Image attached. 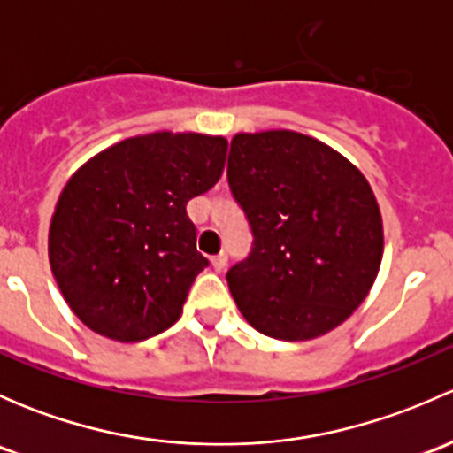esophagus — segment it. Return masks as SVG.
Instances as JSON below:
<instances>
[{
    "instance_id": "34e87169",
    "label": "esophagus",
    "mask_w": 453,
    "mask_h": 453,
    "mask_svg": "<svg viewBox=\"0 0 453 453\" xmlns=\"http://www.w3.org/2000/svg\"><path fill=\"white\" fill-rule=\"evenodd\" d=\"M226 265H227V254H226V252L212 256V267H214V272H223V269H226Z\"/></svg>"
}]
</instances>
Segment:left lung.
Returning a JSON list of instances; mask_svg holds the SVG:
<instances>
[{"label": "left lung", "instance_id": "8db88e82", "mask_svg": "<svg viewBox=\"0 0 453 453\" xmlns=\"http://www.w3.org/2000/svg\"><path fill=\"white\" fill-rule=\"evenodd\" d=\"M227 184L252 230L248 258L226 273L256 331L311 340L368 296L383 226L366 177L337 150L296 131L234 135Z\"/></svg>", "mask_w": 453, "mask_h": 453}]
</instances>
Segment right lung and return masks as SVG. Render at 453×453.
Wrapping results in <instances>:
<instances>
[{"label":"right lung","mask_w":453,"mask_h":453,"mask_svg":"<svg viewBox=\"0 0 453 453\" xmlns=\"http://www.w3.org/2000/svg\"><path fill=\"white\" fill-rule=\"evenodd\" d=\"M226 153L223 138L162 131L113 144L67 181L50 226V265L91 331L140 342L180 319L208 267L186 203L217 184Z\"/></svg>","instance_id":"1"}]
</instances>
